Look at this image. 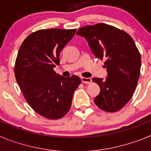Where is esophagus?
<instances>
[{
    "label": "esophagus",
    "mask_w": 151,
    "mask_h": 151,
    "mask_svg": "<svg viewBox=\"0 0 151 151\" xmlns=\"http://www.w3.org/2000/svg\"><path fill=\"white\" fill-rule=\"evenodd\" d=\"M82 81L85 84H90L92 82L91 78H85V77H82Z\"/></svg>",
    "instance_id": "34e87169"
}]
</instances>
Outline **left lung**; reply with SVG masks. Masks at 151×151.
I'll return each instance as SVG.
<instances>
[{
	"label": "left lung",
	"mask_w": 151,
	"mask_h": 151,
	"mask_svg": "<svg viewBox=\"0 0 151 151\" xmlns=\"http://www.w3.org/2000/svg\"><path fill=\"white\" fill-rule=\"evenodd\" d=\"M88 42L93 54L104 60L107 78H94L101 88L94 103L110 113L120 110L132 98L140 76L141 58L132 38L125 31L104 23L86 26L77 31Z\"/></svg>",
	"instance_id": "left-lung-1"
}]
</instances>
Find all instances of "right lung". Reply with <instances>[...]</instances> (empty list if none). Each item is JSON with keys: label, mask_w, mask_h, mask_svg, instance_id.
<instances>
[{"label": "right lung", "mask_w": 151, "mask_h": 151, "mask_svg": "<svg viewBox=\"0 0 151 151\" xmlns=\"http://www.w3.org/2000/svg\"><path fill=\"white\" fill-rule=\"evenodd\" d=\"M76 29H41L21 45L14 66L15 77L25 99L39 115L58 119L69 111L73 93L82 80L60 76L54 70L60 53Z\"/></svg>", "instance_id": "obj_1"}]
</instances>
